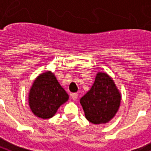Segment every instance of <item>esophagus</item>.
<instances>
[{
	"label": "esophagus",
	"instance_id": "obj_1",
	"mask_svg": "<svg viewBox=\"0 0 151 151\" xmlns=\"http://www.w3.org/2000/svg\"><path fill=\"white\" fill-rule=\"evenodd\" d=\"M71 98H72V100L76 101V100L78 98V94H77V93H71Z\"/></svg>",
	"mask_w": 151,
	"mask_h": 151
}]
</instances>
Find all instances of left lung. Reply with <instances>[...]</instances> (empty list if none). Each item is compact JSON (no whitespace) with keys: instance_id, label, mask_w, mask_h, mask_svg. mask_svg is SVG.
<instances>
[{"instance_id":"8db88e82","label":"left lung","mask_w":151,"mask_h":151,"mask_svg":"<svg viewBox=\"0 0 151 151\" xmlns=\"http://www.w3.org/2000/svg\"><path fill=\"white\" fill-rule=\"evenodd\" d=\"M121 95L113 80L99 72L91 89L80 99L85 116L93 124L109 122L120 106Z\"/></svg>"}]
</instances>
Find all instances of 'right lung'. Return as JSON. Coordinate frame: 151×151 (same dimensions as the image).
I'll return each instance as SVG.
<instances>
[{
  "mask_svg": "<svg viewBox=\"0 0 151 151\" xmlns=\"http://www.w3.org/2000/svg\"><path fill=\"white\" fill-rule=\"evenodd\" d=\"M68 100V93L50 71L38 76L29 92V104L32 112L43 119L52 117L59 106Z\"/></svg>",
  "mask_w": 151,
  "mask_h": 151,
  "instance_id": "right-lung-1",
  "label": "right lung"
}]
</instances>
